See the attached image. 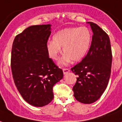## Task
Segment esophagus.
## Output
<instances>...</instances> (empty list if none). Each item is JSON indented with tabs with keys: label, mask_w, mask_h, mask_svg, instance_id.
Listing matches in <instances>:
<instances>
[{
	"label": "esophagus",
	"mask_w": 122,
	"mask_h": 122,
	"mask_svg": "<svg viewBox=\"0 0 122 122\" xmlns=\"http://www.w3.org/2000/svg\"><path fill=\"white\" fill-rule=\"evenodd\" d=\"M63 70L64 74H67V73L70 72V69H69V68H64L63 69Z\"/></svg>",
	"instance_id": "34e87169"
}]
</instances>
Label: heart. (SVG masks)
<instances>
[{
	"label": "heart",
	"instance_id": "obj_1",
	"mask_svg": "<svg viewBox=\"0 0 122 122\" xmlns=\"http://www.w3.org/2000/svg\"><path fill=\"white\" fill-rule=\"evenodd\" d=\"M54 41L47 43V50L50 58L57 60L61 54V47L65 54L60 63L66 65L70 60L81 61L86 56L91 42V33L86 27L68 28L57 31L53 37Z\"/></svg>",
	"mask_w": 122,
	"mask_h": 122
}]
</instances>
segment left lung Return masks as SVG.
<instances>
[{"label": "left lung", "instance_id": "obj_1", "mask_svg": "<svg viewBox=\"0 0 122 122\" xmlns=\"http://www.w3.org/2000/svg\"><path fill=\"white\" fill-rule=\"evenodd\" d=\"M89 23L93 32L91 47L82 61L71 68L77 76L73 86L74 96L85 104L95 102L106 89L112 59L109 36L96 24Z\"/></svg>", "mask_w": 122, "mask_h": 122}]
</instances>
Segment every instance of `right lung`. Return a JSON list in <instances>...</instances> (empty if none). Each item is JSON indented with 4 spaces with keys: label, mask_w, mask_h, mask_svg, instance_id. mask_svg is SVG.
I'll use <instances>...</instances> for the list:
<instances>
[{
    "label": "right lung",
    "mask_w": 122,
    "mask_h": 122,
    "mask_svg": "<svg viewBox=\"0 0 122 122\" xmlns=\"http://www.w3.org/2000/svg\"><path fill=\"white\" fill-rule=\"evenodd\" d=\"M50 24L25 29L13 41L11 68L17 89L26 102L43 107L54 98L53 86L63 72L50 58L47 50Z\"/></svg>",
    "instance_id": "add662e5"
}]
</instances>
